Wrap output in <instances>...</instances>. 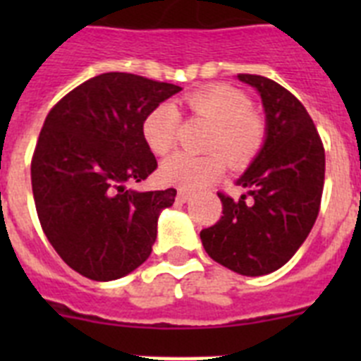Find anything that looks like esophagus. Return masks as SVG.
Here are the masks:
<instances>
[{
  "label": "esophagus",
  "mask_w": 361,
  "mask_h": 361,
  "mask_svg": "<svg viewBox=\"0 0 361 361\" xmlns=\"http://www.w3.org/2000/svg\"><path fill=\"white\" fill-rule=\"evenodd\" d=\"M190 197H191L190 191L178 190V193H177V200H178V202H186V200H190Z\"/></svg>",
  "instance_id": "obj_1"
}]
</instances>
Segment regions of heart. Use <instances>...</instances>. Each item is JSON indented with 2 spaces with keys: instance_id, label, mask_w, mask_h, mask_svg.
<instances>
[{
  "instance_id": "1",
  "label": "heart",
  "mask_w": 361,
  "mask_h": 361,
  "mask_svg": "<svg viewBox=\"0 0 361 361\" xmlns=\"http://www.w3.org/2000/svg\"><path fill=\"white\" fill-rule=\"evenodd\" d=\"M193 117L208 121L213 130L208 139V155L177 153L161 166V180L183 190H197L222 175L226 159L233 168L253 162L267 139V124L253 110L250 95L229 85H209L180 99ZM180 114L170 103L153 106L142 119L145 142L155 155L171 152L177 141Z\"/></svg>"
}]
</instances>
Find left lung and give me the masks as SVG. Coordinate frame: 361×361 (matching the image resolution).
<instances>
[{"label": "left lung", "mask_w": 361, "mask_h": 361, "mask_svg": "<svg viewBox=\"0 0 361 361\" xmlns=\"http://www.w3.org/2000/svg\"><path fill=\"white\" fill-rule=\"evenodd\" d=\"M262 97L267 139L238 178L247 197L219 191L222 216L200 231L206 253L238 275L280 269L304 244L320 212L325 152L311 116L282 85L255 73H238Z\"/></svg>", "instance_id": "left-lung-1"}]
</instances>
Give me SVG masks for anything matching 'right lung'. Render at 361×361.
Masks as SVG:
<instances>
[{
  "mask_svg": "<svg viewBox=\"0 0 361 361\" xmlns=\"http://www.w3.org/2000/svg\"><path fill=\"white\" fill-rule=\"evenodd\" d=\"M180 86L126 72L88 79L44 119L32 155V193L57 255L90 280H116L141 266L157 238L161 209L177 191H133L157 170L141 126Z\"/></svg>",
  "mask_w": 361,
  "mask_h": 361,
  "instance_id": "right-lung-1",
  "label": "right lung"
}]
</instances>
